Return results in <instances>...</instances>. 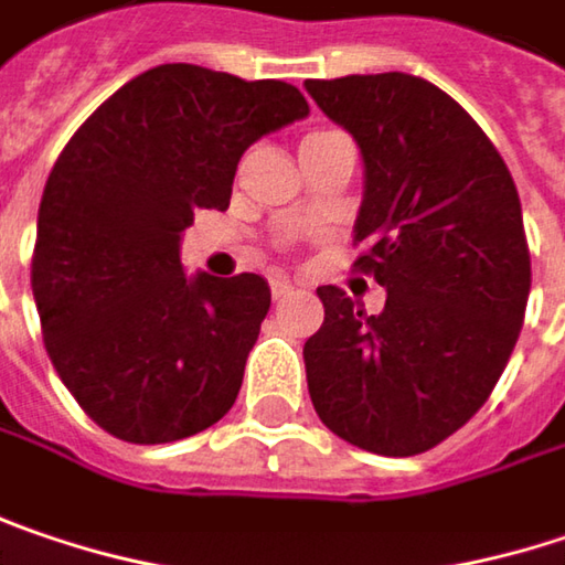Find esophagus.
Masks as SVG:
<instances>
[{
	"label": "esophagus",
	"mask_w": 565,
	"mask_h": 565,
	"mask_svg": "<svg viewBox=\"0 0 565 565\" xmlns=\"http://www.w3.org/2000/svg\"><path fill=\"white\" fill-rule=\"evenodd\" d=\"M290 294H294V284L287 281V278H275V281H271V297H275V300H287Z\"/></svg>",
	"instance_id": "34e87169"
}]
</instances>
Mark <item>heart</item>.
Here are the masks:
<instances>
[{
  "mask_svg": "<svg viewBox=\"0 0 565 565\" xmlns=\"http://www.w3.org/2000/svg\"><path fill=\"white\" fill-rule=\"evenodd\" d=\"M319 134H329V130H316V134H307L303 140H310V137H319Z\"/></svg>",
  "mask_w": 565,
  "mask_h": 565,
  "instance_id": "b5f03b06",
  "label": "heart"
}]
</instances>
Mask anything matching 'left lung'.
I'll use <instances>...</instances> for the list:
<instances>
[{
    "label": "left lung",
    "instance_id": "8db88e82",
    "mask_svg": "<svg viewBox=\"0 0 565 565\" xmlns=\"http://www.w3.org/2000/svg\"><path fill=\"white\" fill-rule=\"evenodd\" d=\"M361 147L354 268L386 290L371 316L335 284L307 339L316 415L383 457L431 450L467 425L512 358L531 252L505 159L448 92L406 73L307 79Z\"/></svg>",
    "mask_w": 565,
    "mask_h": 565
}]
</instances>
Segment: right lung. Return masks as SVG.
Segmentation results:
<instances>
[{"label": "right lung", "instance_id": "right-lung-1", "mask_svg": "<svg viewBox=\"0 0 565 565\" xmlns=\"http://www.w3.org/2000/svg\"><path fill=\"white\" fill-rule=\"evenodd\" d=\"M307 115L281 79L166 63L120 85L53 162L31 290L60 381L108 435L182 441L233 409L271 290L258 275L188 278L179 243L194 211L230 207L239 156Z\"/></svg>", "mask_w": 565, "mask_h": 565}]
</instances>
